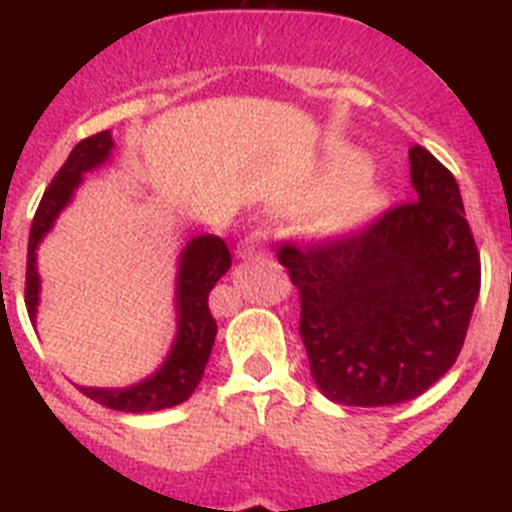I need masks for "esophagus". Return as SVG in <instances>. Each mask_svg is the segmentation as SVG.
<instances>
[{
  "label": "esophagus",
  "instance_id": "esophagus-1",
  "mask_svg": "<svg viewBox=\"0 0 512 512\" xmlns=\"http://www.w3.org/2000/svg\"><path fill=\"white\" fill-rule=\"evenodd\" d=\"M268 252V244H265V234L262 231H252L242 242L237 244V257L247 260V257H255V255H265Z\"/></svg>",
  "mask_w": 512,
  "mask_h": 512
}]
</instances>
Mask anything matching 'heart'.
Segmentation results:
<instances>
[{"label": "heart", "instance_id": "1", "mask_svg": "<svg viewBox=\"0 0 512 512\" xmlns=\"http://www.w3.org/2000/svg\"><path fill=\"white\" fill-rule=\"evenodd\" d=\"M368 162L361 151H340L332 162V182L337 190H350L342 206L337 208L332 226L340 231L355 229L376 219L389 203V193L376 182H361L366 177Z\"/></svg>", "mask_w": 512, "mask_h": 512}]
</instances>
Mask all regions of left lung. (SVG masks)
<instances>
[{
	"label": "left lung",
	"mask_w": 512,
	"mask_h": 512,
	"mask_svg": "<svg viewBox=\"0 0 512 512\" xmlns=\"http://www.w3.org/2000/svg\"><path fill=\"white\" fill-rule=\"evenodd\" d=\"M417 198L348 237L283 244L301 293L299 332L314 384L350 407L402 404L456 363L477 304L479 252L459 182L410 149Z\"/></svg>",
	"instance_id": "left-lung-1"
}]
</instances>
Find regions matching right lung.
Listing matches in <instances>:
<instances>
[{"instance_id": "obj_1", "label": "right lung", "mask_w": 512, "mask_h": 512, "mask_svg": "<svg viewBox=\"0 0 512 512\" xmlns=\"http://www.w3.org/2000/svg\"><path fill=\"white\" fill-rule=\"evenodd\" d=\"M113 133L100 131L90 139H82L71 149L48 190L43 193L41 206L35 211L28 239V275H25V306L30 322L35 324L38 304H41V275L35 265L38 244L43 242L56 219L71 203L84 175L110 159L113 151ZM231 268L229 247L221 237L201 234L193 237L180 252L175 278V311L177 335L172 348L157 371L123 389H102V386H79L82 394L95 399L102 407L118 412H157L182 404L201 384L206 363L211 358L213 340H216V319L208 309V293L219 283L221 275Z\"/></svg>"}]
</instances>
